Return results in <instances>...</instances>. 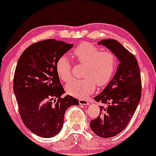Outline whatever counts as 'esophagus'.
I'll use <instances>...</instances> for the list:
<instances>
[{
	"label": "esophagus",
	"instance_id": "1",
	"mask_svg": "<svg viewBox=\"0 0 156 156\" xmlns=\"http://www.w3.org/2000/svg\"><path fill=\"white\" fill-rule=\"evenodd\" d=\"M79 103H80V104H81V105H84V106L89 105V103L88 102V101L83 100V99H80V100H79Z\"/></svg>",
	"mask_w": 156,
	"mask_h": 156
}]
</instances>
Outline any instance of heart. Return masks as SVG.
<instances>
[{
  "label": "heart",
  "instance_id": "obj_1",
  "mask_svg": "<svg viewBox=\"0 0 156 156\" xmlns=\"http://www.w3.org/2000/svg\"><path fill=\"white\" fill-rule=\"evenodd\" d=\"M73 55L79 63L85 66L83 69V79H73L65 86L67 93L78 98H83L91 94L98 86L108 84L116 67L115 56L110 50H101L89 43H83L75 48ZM55 69L59 79L67 82L71 77V63L66 56H61L56 62Z\"/></svg>",
  "mask_w": 156,
  "mask_h": 156
}]
</instances>
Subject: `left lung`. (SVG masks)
<instances>
[{
	"label": "left lung",
	"mask_w": 156,
	"mask_h": 156,
	"mask_svg": "<svg viewBox=\"0 0 156 156\" xmlns=\"http://www.w3.org/2000/svg\"><path fill=\"white\" fill-rule=\"evenodd\" d=\"M98 44L108 48L120 62L111 81L94 98L106 106H101L100 115L90 122L94 134L108 138L122 132L135 113L141 98L140 72L136 58L117 41L102 40Z\"/></svg>",
	"instance_id": "1"
}]
</instances>
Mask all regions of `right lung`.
I'll use <instances>...</instances> for the list:
<instances>
[{
	"label": "right lung",
	"mask_w": 156,
	"mask_h": 156,
	"mask_svg": "<svg viewBox=\"0 0 156 156\" xmlns=\"http://www.w3.org/2000/svg\"><path fill=\"white\" fill-rule=\"evenodd\" d=\"M73 46L54 39L40 41L28 46L17 62L13 91L20 116L25 126L40 137L58 134L67 109L79 104L72 96L61 97L65 91L55 69L58 59Z\"/></svg>",
	"instance_id": "right-lung-1"
}]
</instances>
